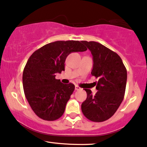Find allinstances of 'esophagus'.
I'll return each instance as SVG.
<instances>
[{
  "mask_svg": "<svg viewBox=\"0 0 147 147\" xmlns=\"http://www.w3.org/2000/svg\"><path fill=\"white\" fill-rule=\"evenodd\" d=\"M75 89L76 90H78L80 89V87H79V86H78V85H76V86H75Z\"/></svg>",
  "mask_w": 147,
  "mask_h": 147,
  "instance_id": "1",
  "label": "esophagus"
}]
</instances>
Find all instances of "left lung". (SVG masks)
<instances>
[{"instance_id":"1","label":"left lung","mask_w":147,"mask_h":147,"mask_svg":"<svg viewBox=\"0 0 147 147\" xmlns=\"http://www.w3.org/2000/svg\"><path fill=\"white\" fill-rule=\"evenodd\" d=\"M82 42L93 55L91 75L99 79L95 95L90 89L84 88L87 97L81 106L82 112L88 120L103 122L114 115L123 100L127 69L116 52L95 41Z\"/></svg>"}]
</instances>
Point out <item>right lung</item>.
Masks as SVG:
<instances>
[{
    "instance_id": "obj_1",
    "label": "right lung",
    "mask_w": 147,
    "mask_h": 147,
    "mask_svg": "<svg viewBox=\"0 0 147 147\" xmlns=\"http://www.w3.org/2000/svg\"><path fill=\"white\" fill-rule=\"evenodd\" d=\"M87 48L79 41H57L45 45L32 54L23 71L25 97L37 117L55 121L62 117L75 86L55 78L65 71V59L73 52Z\"/></svg>"
}]
</instances>
